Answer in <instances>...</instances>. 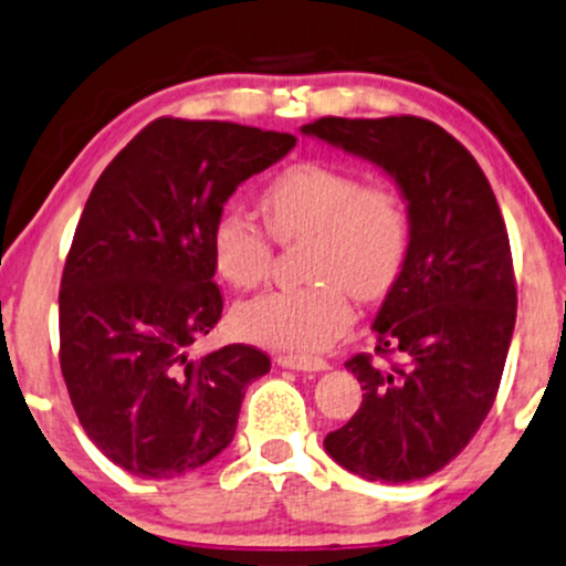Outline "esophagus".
Masks as SVG:
<instances>
[{"mask_svg": "<svg viewBox=\"0 0 566 566\" xmlns=\"http://www.w3.org/2000/svg\"><path fill=\"white\" fill-rule=\"evenodd\" d=\"M275 361L285 369H298V373H323V369H327L325 359L298 357V354H281Z\"/></svg>", "mask_w": 566, "mask_h": 566, "instance_id": "34e87169", "label": "esophagus"}]
</instances>
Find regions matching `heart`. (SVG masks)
Segmentation results:
<instances>
[{"mask_svg":"<svg viewBox=\"0 0 566 566\" xmlns=\"http://www.w3.org/2000/svg\"><path fill=\"white\" fill-rule=\"evenodd\" d=\"M260 209L273 239L289 243L310 235L312 283L268 291L235 306V331L251 344L317 352L352 323V294L375 302L399 281L409 218L390 188L361 186L354 172L333 165L298 163L264 186ZM269 234L241 209H222L209 230V254L222 281L235 289L260 285L272 264Z\"/></svg>","mask_w":566,"mask_h":566,"instance_id":"b5f03b06","label":"heart"}]
</instances>
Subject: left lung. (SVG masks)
Returning a JSON list of instances; mask_svg holds the SVG:
<instances>
[{
    "instance_id": "obj_1",
    "label": "left lung",
    "mask_w": 566,
    "mask_h": 566,
    "mask_svg": "<svg viewBox=\"0 0 566 566\" xmlns=\"http://www.w3.org/2000/svg\"><path fill=\"white\" fill-rule=\"evenodd\" d=\"M302 134L380 167L409 218L407 260L373 323L378 357L401 361H346L365 394L325 451L365 480L428 478L472 441L504 375L517 285L499 201L475 157L422 117H319Z\"/></svg>"
}]
</instances>
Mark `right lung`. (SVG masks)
<instances>
[{
	"mask_svg": "<svg viewBox=\"0 0 566 566\" xmlns=\"http://www.w3.org/2000/svg\"><path fill=\"white\" fill-rule=\"evenodd\" d=\"M294 146L275 130L159 117L83 207L60 285V367L86 436L130 475L170 480L212 462L247 386L270 373L260 348L191 357V344L222 315L214 218Z\"/></svg>",
	"mask_w": 566,
	"mask_h": 566,
	"instance_id": "obj_1",
	"label": "right lung"
}]
</instances>
